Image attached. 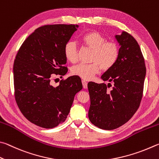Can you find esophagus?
Returning <instances> with one entry per match:
<instances>
[{"mask_svg": "<svg viewBox=\"0 0 159 159\" xmlns=\"http://www.w3.org/2000/svg\"><path fill=\"white\" fill-rule=\"evenodd\" d=\"M82 85H83V88L87 89V82H85L84 80H82Z\"/></svg>", "mask_w": 159, "mask_h": 159, "instance_id": "34e87169", "label": "esophagus"}]
</instances>
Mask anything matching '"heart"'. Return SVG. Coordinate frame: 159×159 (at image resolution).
<instances>
[{
    "label": "heart",
    "mask_w": 159,
    "mask_h": 159,
    "mask_svg": "<svg viewBox=\"0 0 159 159\" xmlns=\"http://www.w3.org/2000/svg\"><path fill=\"white\" fill-rule=\"evenodd\" d=\"M83 42L89 49L93 51L91 64H79L71 69L72 75H77L85 80H92L100 70L104 71L112 68L120 55L119 44L113 41H107V38L97 31L87 33L82 38ZM64 54L68 61L72 63L79 60V49L77 43L69 41L64 47Z\"/></svg>",
    "instance_id": "obj_1"
}]
</instances>
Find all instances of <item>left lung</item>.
Returning a JSON list of instances; mask_svg holds the SVG:
<instances>
[{
  "label": "left lung",
  "mask_w": 159,
  "mask_h": 159,
  "mask_svg": "<svg viewBox=\"0 0 159 159\" xmlns=\"http://www.w3.org/2000/svg\"><path fill=\"white\" fill-rule=\"evenodd\" d=\"M121 45L120 55L115 66L102 75L110 83H88L91 105L89 119L94 126L104 130L121 126L131 119L140 107L143 95L146 67L138 42L123 32L116 35Z\"/></svg>",
  "instance_id": "8db88e82"
}]
</instances>
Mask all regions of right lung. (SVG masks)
<instances>
[{
  "label": "right lung",
  "instance_id": "obj_1",
  "mask_svg": "<svg viewBox=\"0 0 159 159\" xmlns=\"http://www.w3.org/2000/svg\"><path fill=\"white\" fill-rule=\"evenodd\" d=\"M77 25L53 24L39 27L19 48L13 66L16 104L31 123L53 129L66 121L75 94L82 89L81 79L71 76L52 85L55 75H65L64 47Z\"/></svg>",
  "mask_w": 159,
  "mask_h": 159
}]
</instances>
